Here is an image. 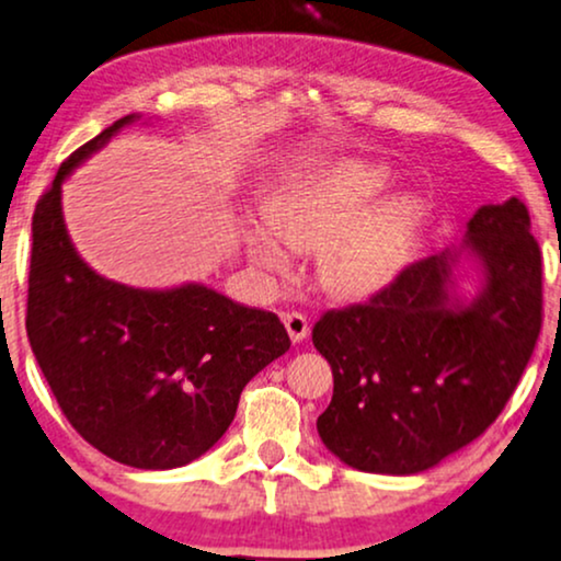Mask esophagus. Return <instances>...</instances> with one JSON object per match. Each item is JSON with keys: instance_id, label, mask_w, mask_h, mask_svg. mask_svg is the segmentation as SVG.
<instances>
[{"instance_id": "34e87169", "label": "esophagus", "mask_w": 561, "mask_h": 561, "mask_svg": "<svg viewBox=\"0 0 561 561\" xmlns=\"http://www.w3.org/2000/svg\"><path fill=\"white\" fill-rule=\"evenodd\" d=\"M282 321H285V329H287L289 339H293L295 344H300V342H305V339H308L310 323L302 313H282Z\"/></svg>"}]
</instances>
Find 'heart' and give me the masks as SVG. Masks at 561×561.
<instances>
[{
    "mask_svg": "<svg viewBox=\"0 0 561 561\" xmlns=\"http://www.w3.org/2000/svg\"><path fill=\"white\" fill-rule=\"evenodd\" d=\"M391 170L367 158H333L287 175L266 198L264 225L245 232L253 264L272 276L293 272V256L318 253V285L339 300H363L399 274L420 225L422 204L411 194L378 201Z\"/></svg>",
    "mask_w": 561,
    "mask_h": 561,
    "instance_id": "obj_1",
    "label": "heart"
}]
</instances>
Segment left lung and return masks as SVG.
Returning <instances> with one entry per match:
<instances>
[{"label": "left lung", "mask_w": 561, "mask_h": 561, "mask_svg": "<svg viewBox=\"0 0 561 561\" xmlns=\"http://www.w3.org/2000/svg\"><path fill=\"white\" fill-rule=\"evenodd\" d=\"M538 331L541 251L526 204L479 207L458 245L313 325L333 373L318 435L357 471H427L497 420Z\"/></svg>", "instance_id": "8db88e82"}]
</instances>
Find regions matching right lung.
<instances>
[{
	"mask_svg": "<svg viewBox=\"0 0 561 561\" xmlns=\"http://www.w3.org/2000/svg\"><path fill=\"white\" fill-rule=\"evenodd\" d=\"M118 118L61 162L33 215L27 339L69 424L131 469L204 456L236 420L248 380L289 350L268 310L202 282L141 289L105 279L69 238L61 186L118 131Z\"/></svg>",
	"mask_w": 561,
	"mask_h": 561,
	"instance_id": "add662e5",
	"label": "right lung"
}]
</instances>
